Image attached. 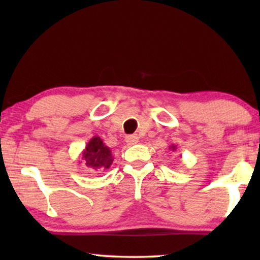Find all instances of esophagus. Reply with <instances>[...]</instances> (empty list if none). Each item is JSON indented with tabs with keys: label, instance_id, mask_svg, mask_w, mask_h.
Wrapping results in <instances>:
<instances>
[{
	"label": "esophagus",
	"instance_id": "obj_1",
	"mask_svg": "<svg viewBox=\"0 0 260 260\" xmlns=\"http://www.w3.org/2000/svg\"><path fill=\"white\" fill-rule=\"evenodd\" d=\"M126 142H127V144H129V146H132V144H136L139 142V136L138 135L126 136Z\"/></svg>",
	"mask_w": 260,
	"mask_h": 260
}]
</instances>
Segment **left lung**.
Listing matches in <instances>:
<instances>
[{
    "label": "left lung",
    "instance_id": "obj_1",
    "mask_svg": "<svg viewBox=\"0 0 260 260\" xmlns=\"http://www.w3.org/2000/svg\"><path fill=\"white\" fill-rule=\"evenodd\" d=\"M171 148H172V150H175V149H177L175 148V146H171Z\"/></svg>",
    "mask_w": 260,
    "mask_h": 260
}]
</instances>
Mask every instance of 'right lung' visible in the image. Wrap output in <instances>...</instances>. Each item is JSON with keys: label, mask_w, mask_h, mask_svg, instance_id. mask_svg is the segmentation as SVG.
Instances as JSON below:
<instances>
[{"label": "right lung", "mask_w": 260, "mask_h": 260, "mask_svg": "<svg viewBox=\"0 0 260 260\" xmlns=\"http://www.w3.org/2000/svg\"><path fill=\"white\" fill-rule=\"evenodd\" d=\"M83 164L93 172H102L108 170L113 161V156L108 146L103 143L100 136L91 138L80 155ZM79 160V162H81Z\"/></svg>", "instance_id": "add662e5"}]
</instances>
